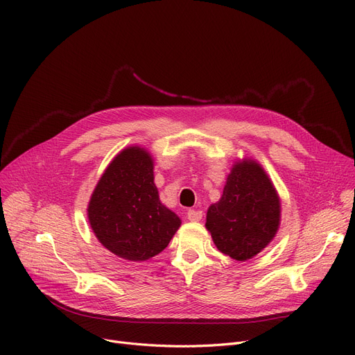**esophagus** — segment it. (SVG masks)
<instances>
[{"label":"esophagus","instance_id":"esophagus-1","mask_svg":"<svg viewBox=\"0 0 355 355\" xmlns=\"http://www.w3.org/2000/svg\"><path fill=\"white\" fill-rule=\"evenodd\" d=\"M187 217L190 221H200L202 218V211L200 210H189Z\"/></svg>","mask_w":355,"mask_h":355}]
</instances>
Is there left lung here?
I'll use <instances>...</instances> for the list:
<instances>
[{
    "label": "left lung",
    "instance_id": "1",
    "mask_svg": "<svg viewBox=\"0 0 355 355\" xmlns=\"http://www.w3.org/2000/svg\"><path fill=\"white\" fill-rule=\"evenodd\" d=\"M281 226V198L263 166L234 161L220 200L209 207L206 229L216 248L239 262L262 252Z\"/></svg>",
    "mask_w": 355,
    "mask_h": 355
}]
</instances>
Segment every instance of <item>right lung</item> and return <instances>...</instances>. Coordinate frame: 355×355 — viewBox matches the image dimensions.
<instances>
[{"label": "right lung", "instance_id": "obj_1", "mask_svg": "<svg viewBox=\"0 0 355 355\" xmlns=\"http://www.w3.org/2000/svg\"><path fill=\"white\" fill-rule=\"evenodd\" d=\"M154 158L130 145L109 162L87 204L89 225L102 246L129 262L161 253L181 218L159 200Z\"/></svg>", "mask_w": 355, "mask_h": 355}]
</instances>
